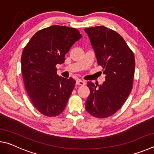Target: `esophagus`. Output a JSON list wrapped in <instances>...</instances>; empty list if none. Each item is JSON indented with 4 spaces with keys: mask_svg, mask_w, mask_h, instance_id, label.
I'll list each match as a JSON object with an SVG mask.
<instances>
[{
    "mask_svg": "<svg viewBox=\"0 0 154 154\" xmlns=\"http://www.w3.org/2000/svg\"><path fill=\"white\" fill-rule=\"evenodd\" d=\"M76 84L79 85H84L85 84V82H84V81L78 79L76 81Z\"/></svg>",
    "mask_w": 154,
    "mask_h": 154,
    "instance_id": "obj_1",
    "label": "esophagus"
}]
</instances>
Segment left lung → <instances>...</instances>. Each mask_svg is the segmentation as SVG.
<instances>
[{"label": "left lung", "mask_w": 154, "mask_h": 154, "mask_svg": "<svg viewBox=\"0 0 154 154\" xmlns=\"http://www.w3.org/2000/svg\"><path fill=\"white\" fill-rule=\"evenodd\" d=\"M84 30L90 38L98 64L103 67L105 75L103 84L88 82L90 93L85 101V109L95 118H107L122 107L131 92L135 69L134 54L116 31L104 26Z\"/></svg>", "instance_id": "1"}]
</instances>
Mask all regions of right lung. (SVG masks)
Returning <instances> with one entry per match:
<instances>
[{"label":"right lung","mask_w":154,"mask_h":154,"mask_svg":"<svg viewBox=\"0 0 154 154\" xmlns=\"http://www.w3.org/2000/svg\"><path fill=\"white\" fill-rule=\"evenodd\" d=\"M82 35L76 28L54 25L38 31L24 49L22 72L31 102L41 113L56 116L66 107L75 81L57 75L56 65Z\"/></svg>","instance_id":"right-lung-1"}]
</instances>
